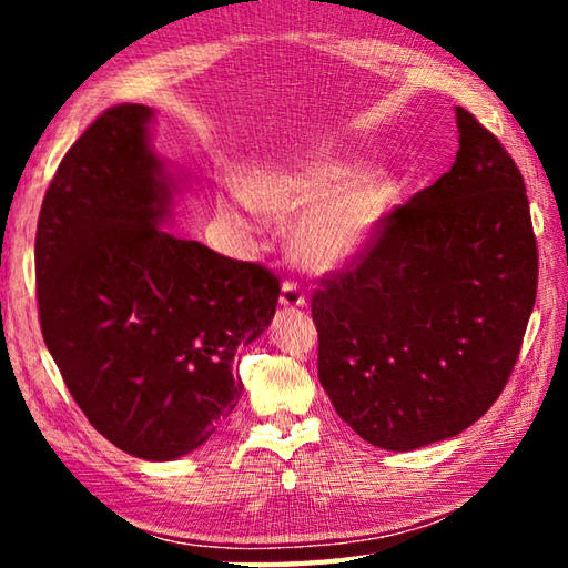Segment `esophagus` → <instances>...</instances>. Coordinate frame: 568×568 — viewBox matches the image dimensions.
Returning a JSON list of instances; mask_svg holds the SVG:
<instances>
[{
	"instance_id": "obj_1",
	"label": "esophagus",
	"mask_w": 568,
	"mask_h": 568,
	"mask_svg": "<svg viewBox=\"0 0 568 568\" xmlns=\"http://www.w3.org/2000/svg\"><path fill=\"white\" fill-rule=\"evenodd\" d=\"M281 305L283 307H291V311L305 305V295H303L301 287H297V283H293V281H285L283 283V287H281Z\"/></svg>"
}]
</instances>
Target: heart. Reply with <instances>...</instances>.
<instances>
[{"label":"heart","instance_id":"1","mask_svg":"<svg viewBox=\"0 0 568 568\" xmlns=\"http://www.w3.org/2000/svg\"><path fill=\"white\" fill-rule=\"evenodd\" d=\"M358 175L351 158H323L263 172L223 200L237 225L250 227L257 213L293 223L291 253L307 271L325 273L353 263L376 240L396 197L388 172Z\"/></svg>","mask_w":568,"mask_h":568}]
</instances>
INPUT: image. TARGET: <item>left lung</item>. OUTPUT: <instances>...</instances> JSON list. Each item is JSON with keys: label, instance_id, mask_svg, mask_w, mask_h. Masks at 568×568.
I'll return each mask as SVG.
<instances>
[{"label": "left lung", "instance_id": "obj_1", "mask_svg": "<svg viewBox=\"0 0 568 568\" xmlns=\"http://www.w3.org/2000/svg\"><path fill=\"white\" fill-rule=\"evenodd\" d=\"M456 162L313 293L318 378L368 444L458 436L511 376L538 283L521 170L456 108Z\"/></svg>", "mask_w": 568, "mask_h": 568}]
</instances>
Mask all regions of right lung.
<instances>
[{
	"label": "right lung",
	"mask_w": 568,
	"mask_h": 568,
	"mask_svg": "<svg viewBox=\"0 0 568 568\" xmlns=\"http://www.w3.org/2000/svg\"><path fill=\"white\" fill-rule=\"evenodd\" d=\"M150 122L145 104H118L67 150L34 271L47 351L77 406L124 454L172 460L237 406L235 355L271 325L281 281L160 227L178 187Z\"/></svg>",
	"instance_id": "obj_1"
}]
</instances>
